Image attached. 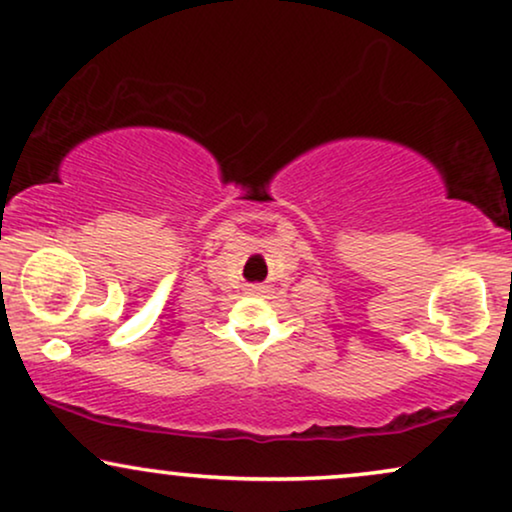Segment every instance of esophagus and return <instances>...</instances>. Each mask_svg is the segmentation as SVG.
I'll return each instance as SVG.
<instances>
[{"label": "esophagus", "instance_id": "esophagus-1", "mask_svg": "<svg viewBox=\"0 0 512 512\" xmlns=\"http://www.w3.org/2000/svg\"><path fill=\"white\" fill-rule=\"evenodd\" d=\"M245 290H248L250 295H262L264 286H262V283H248V288H245Z\"/></svg>", "mask_w": 512, "mask_h": 512}]
</instances>
